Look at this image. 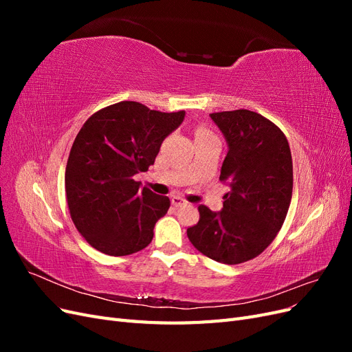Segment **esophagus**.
Wrapping results in <instances>:
<instances>
[{
  "label": "esophagus",
  "mask_w": 352,
  "mask_h": 352,
  "mask_svg": "<svg viewBox=\"0 0 352 352\" xmlns=\"http://www.w3.org/2000/svg\"><path fill=\"white\" fill-rule=\"evenodd\" d=\"M188 204V201H185L184 198H180V197H173L172 198V206L173 207H182V206H186Z\"/></svg>",
  "instance_id": "34e87169"
}]
</instances>
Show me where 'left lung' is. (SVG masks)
<instances>
[{
	"label": "left lung",
	"mask_w": 352,
	"mask_h": 352,
	"mask_svg": "<svg viewBox=\"0 0 352 352\" xmlns=\"http://www.w3.org/2000/svg\"><path fill=\"white\" fill-rule=\"evenodd\" d=\"M210 117L228 141L220 180L230 190L219 212L199 206V220L186 233L208 258L239 264L267 248L286 219L294 186L291 148L279 127L255 111L241 109Z\"/></svg>",
	"instance_id": "8db88e82"
}]
</instances>
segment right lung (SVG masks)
Returning <instances> with one entry per match:
<instances>
[{"label":"right lung","mask_w":352,"mask_h":352,"mask_svg":"<svg viewBox=\"0 0 352 352\" xmlns=\"http://www.w3.org/2000/svg\"><path fill=\"white\" fill-rule=\"evenodd\" d=\"M185 111L162 113L120 101L94 113L74 138L66 166L70 217L91 247L113 257L144 250L168 197L140 188L133 176L153 166Z\"/></svg>","instance_id":"add662e5"}]
</instances>
